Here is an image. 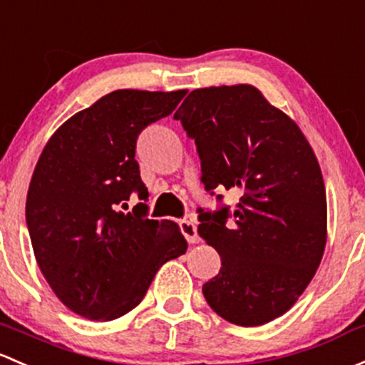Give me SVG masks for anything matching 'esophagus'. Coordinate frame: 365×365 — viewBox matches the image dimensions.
I'll use <instances>...</instances> for the list:
<instances>
[{"label":"esophagus","instance_id":"1","mask_svg":"<svg viewBox=\"0 0 365 365\" xmlns=\"http://www.w3.org/2000/svg\"><path fill=\"white\" fill-rule=\"evenodd\" d=\"M180 231H182L183 236H185V240L189 241L190 245L199 243L197 229H195V224L190 220V218H183V220L180 222Z\"/></svg>","mask_w":365,"mask_h":365}]
</instances>
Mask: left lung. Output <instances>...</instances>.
<instances>
[{
  "label": "left lung",
  "mask_w": 365,
  "mask_h": 365,
  "mask_svg": "<svg viewBox=\"0 0 365 365\" xmlns=\"http://www.w3.org/2000/svg\"><path fill=\"white\" fill-rule=\"evenodd\" d=\"M201 159V182L218 208H197V232L222 267L202 285L215 313L243 327L289 312L320 266L327 199L301 129L252 86L190 92L175 113ZM240 190L237 206L214 189Z\"/></svg>",
  "instance_id": "8db88e82"
}]
</instances>
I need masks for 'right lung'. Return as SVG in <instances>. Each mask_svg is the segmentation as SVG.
Returning <instances> with one entry per match:
<instances>
[{
    "label": "right lung",
    "instance_id": "obj_1",
    "mask_svg": "<svg viewBox=\"0 0 365 365\" xmlns=\"http://www.w3.org/2000/svg\"><path fill=\"white\" fill-rule=\"evenodd\" d=\"M187 91L110 92L64 122L45 145L31 178L26 224L53 294L89 320L136 308L153 276L183 255L170 220H150L134 153L140 133L176 108Z\"/></svg>",
    "mask_w": 365,
    "mask_h": 365
}]
</instances>
